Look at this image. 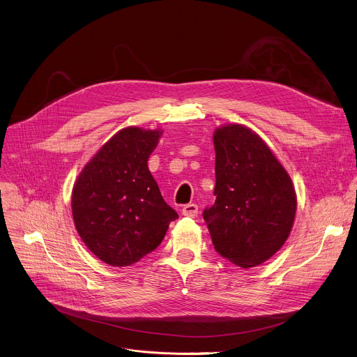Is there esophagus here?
I'll return each mask as SVG.
<instances>
[{
	"instance_id": "1",
	"label": "esophagus",
	"mask_w": 357,
	"mask_h": 357,
	"mask_svg": "<svg viewBox=\"0 0 357 357\" xmlns=\"http://www.w3.org/2000/svg\"><path fill=\"white\" fill-rule=\"evenodd\" d=\"M197 213H199V209L195 203H188V205H185L182 209V215L188 216V218H196Z\"/></svg>"
}]
</instances>
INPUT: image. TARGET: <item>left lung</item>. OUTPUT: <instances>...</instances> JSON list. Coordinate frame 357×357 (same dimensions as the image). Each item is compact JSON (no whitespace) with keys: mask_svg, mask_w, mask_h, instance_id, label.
<instances>
[{"mask_svg":"<svg viewBox=\"0 0 357 357\" xmlns=\"http://www.w3.org/2000/svg\"><path fill=\"white\" fill-rule=\"evenodd\" d=\"M216 200L203 211L215 250L230 263L260 266L289 236L296 196L292 181L266 142L250 128L215 131Z\"/></svg>","mask_w":357,"mask_h":357,"instance_id":"1","label":"left lung"}]
</instances>
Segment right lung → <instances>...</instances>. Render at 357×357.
<instances>
[{
  "label": "right lung",
  "mask_w": 357,
  "mask_h": 357,
  "mask_svg": "<svg viewBox=\"0 0 357 357\" xmlns=\"http://www.w3.org/2000/svg\"><path fill=\"white\" fill-rule=\"evenodd\" d=\"M160 135L138 127L119 131L75 183L76 230L94 256L113 267L131 266L154 251L178 219L146 165Z\"/></svg>",
  "instance_id": "add662e5"
}]
</instances>
